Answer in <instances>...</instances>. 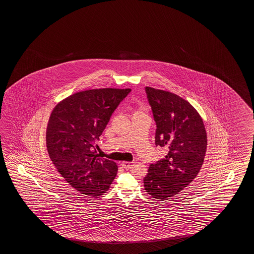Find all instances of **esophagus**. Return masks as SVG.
Here are the masks:
<instances>
[{"mask_svg":"<svg viewBox=\"0 0 254 254\" xmlns=\"http://www.w3.org/2000/svg\"><path fill=\"white\" fill-rule=\"evenodd\" d=\"M134 162H122L121 165L125 169H131L134 165Z\"/></svg>","mask_w":254,"mask_h":254,"instance_id":"1","label":"esophagus"}]
</instances>
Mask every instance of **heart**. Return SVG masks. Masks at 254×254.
I'll return each instance as SVG.
<instances>
[{"label":"heart","mask_w":254,"mask_h":254,"mask_svg":"<svg viewBox=\"0 0 254 254\" xmlns=\"http://www.w3.org/2000/svg\"><path fill=\"white\" fill-rule=\"evenodd\" d=\"M136 113H137V114H144V109H143V108H141L140 110H138L137 111H136Z\"/></svg>","instance_id":"obj_1"}]
</instances>
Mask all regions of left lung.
Here are the masks:
<instances>
[{
    "mask_svg": "<svg viewBox=\"0 0 254 254\" xmlns=\"http://www.w3.org/2000/svg\"><path fill=\"white\" fill-rule=\"evenodd\" d=\"M156 123L155 144L167 147V155L150 164L144 190L153 198L168 199L193 182L206 154V132L198 112L182 97L145 87Z\"/></svg>",
    "mask_w": 254,
    "mask_h": 254,
    "instance_id": "1",
    "label": "left lung"
}]
</instances>
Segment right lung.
Wrapping results in <instances>:
<instances>
[{
    "instance_id": "1",
    "label": "right lung",
    "mask_w": 254,
    "mask_h": 254,
    "mask_svg": "<svg viewBox=\"0 0 254 254\" xmlns=\"http://www.w3.org/2000/svg\"><path fill=\"white\" fill-rule=\"evenodd\" d=\"M131 89L79 91L54 108L47 127V148L58 173L77 191L101 196L115 179L118 165L94 149L110 117Z\"/></svg>"
}]
</instances>
